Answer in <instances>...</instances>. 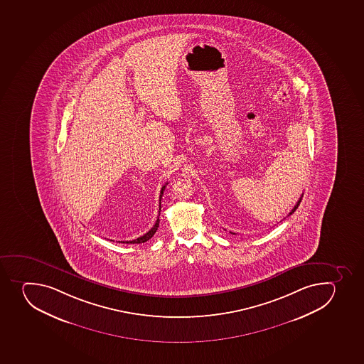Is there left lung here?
Wrapping results in <instances>:
<instances>
[{
  "instance_id": "1",
  "label": "left lung",
  "mask_w": 364,
  "mask_h": 364,
  "mask_svg": "<svg viewBox=\"0 0 364 364\" xmlns=\"http://www.w3.org/2000/svg\"><path fill=\"white\" fill-rule=\"evenodd\" d=\"M301 198H303V194H301V198H299V200L297 201V204L294 205V208H292V210H291V212L290 213H289V215H292V213H294V212L296 211V210H297L298 206H299V204H301ZM233 235H235V233H233Z\"/></svg>"
}]
</instances>
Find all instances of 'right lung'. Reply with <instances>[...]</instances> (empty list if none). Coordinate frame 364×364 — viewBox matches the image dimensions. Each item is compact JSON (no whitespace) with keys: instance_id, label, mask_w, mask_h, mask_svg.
Wrapping results in <instances>:
<instances>
[{"instance_id":"1","label":"right lung","mask_w":364,"mask_h":364,"mask_svg":"<svg viewBox=\"0 0 364 364\" xmlns=\"http://www.w3.org/2000/svg\"><path fill=\"white\" fill-rule=\"evenodd\" d=\"M167 183L164 185L163 187H161V191H160V198L159 201L161 203V197H163L164 191H165V187H166ZM159 204V212L160 210H161V206H160ZM159 217H158V219H156V224L153 225L152 229L149 230V232L145 233V235H141V237H139V238L134 239V240H127V242H127V244H141V242H147V240H149V239L152 238L153 235H154V233L156 232V230H158V228H159Z\"/></svg>"}]
</instances>
